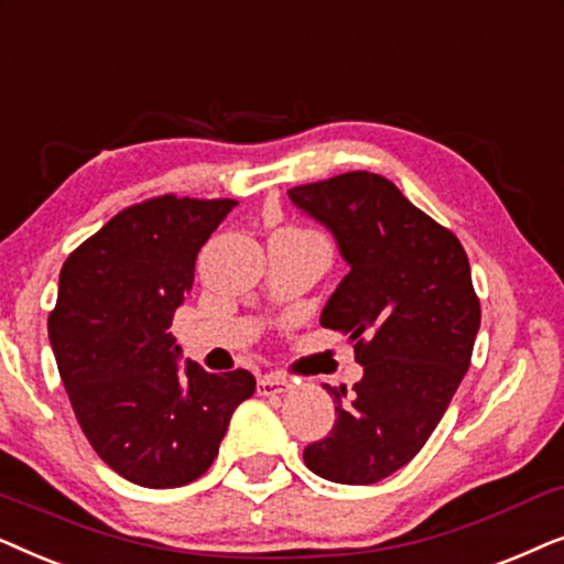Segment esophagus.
Listing matches in <instances>:
<instances>
[{
  "instance_id": "obj_1",
  "label": "esophagus",
  "mask_w": 564,
  "mask_h": 564,
  "mask_svg": "<svg viewBox=\"0 0 564 564\" xmlns=\"http://www.w3.org/2000/svg\"><path fill=\"white\" fill-rule=\"evenodd\" d=\"M291 381L286 377H278V373H268V377L258 379V394L262 397H281L291 392Z\"/></svg>"
}]
</instances>
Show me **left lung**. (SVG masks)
Returning a JSON list of instances; mask_svg holds the SVG:
<instances>
[{"label":"left lung","mask_w":564,"mask_h":564,"mask_svg":"<svg viewBox=\"0 0 564 564\" xmlns=\"http://www.w3.org/2000/svg\"><path fill=\"white\" fill-rule=\"evenodd\" d=\"M289 198L348 262L319 325L348 335L364 366L352 392L325 384L337 420L304 462L329 482L373 485L425 446L469 369L479 299L467 252L373 172L291 187Z\"/></svg>","instance_id":"obj_1"}]
</instances>
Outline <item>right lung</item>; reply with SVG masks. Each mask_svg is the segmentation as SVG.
<instances>
[{"mask_svg": "<svg viewBox=\"0 0 564 564\" xmlns=\"http://www.w3.org/2000/svg\"><path fill=\"white\" fill-rule=\"evenodd\" d=\"M237 200L160 195L105 224L66 258L48 340L97 456L133 485L183 487L212 467L231 412L254 392L208 373L170 333L195 258Z\"/></svg>", "mask_w": 564, "mask_h": 564, "instance_id": "add662e5", "label": "right lung"}]
</instances>
